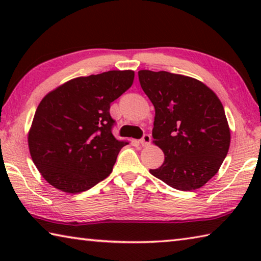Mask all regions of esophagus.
Here are the masks:
<instances>
[{"instance_id":"1","label":"esophagus","mask_w":261,"mask_h":261,"mask_svg":"<svg viewBox=\"0 0 261 261\" xmlns=\"http://www.w3.org/2000/svg\"><path fill=\"white\" fill-rule=\"evenodd\" d=\"M139 141H140V144L143 145V146H147V145L151 144V141H152V137L149 136L148 134H145V135L143 136V138H141Z\"/></svg>"}]
</instances>
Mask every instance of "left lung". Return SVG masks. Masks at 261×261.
Listing matches in <instances>:
<instances>
[{"mask_svg": "<svg viewBox=\"0 0 261 261\" xmlns=\"http://www.w3.org/2000/svg\"><path fill=\"white\" fill-rule=\"evenodd\" d=\"M140 86L155 108L152 136L165 161L149 173L180 191L205 185L218 173L230 145L218 96L197 79L140 70Z\"/></svg>", "mask_w": 261, "mask_h": 261, "instance_id": "8db88e82", "label": "left lung"}]
</instances>
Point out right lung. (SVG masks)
I'll return each mask as SVG.
<instances>
[{"label":"right lung","mask_w":261,"mask_h":261,"mask_svg":"<svg viewBox=\"0 0 261 261\" xmlns=\"http://www.w3.org/2000/svg\"><path fill=\"white\" fill-rule=\"evenodd\" d=\"M131 70L71 79L39 103L29 132L35 167L53 187L68 193L93 188L112 173L127 143L113 136L110 103L134 83Z\"/></svg>","instance_id":"obj_1"}]
</instances>
